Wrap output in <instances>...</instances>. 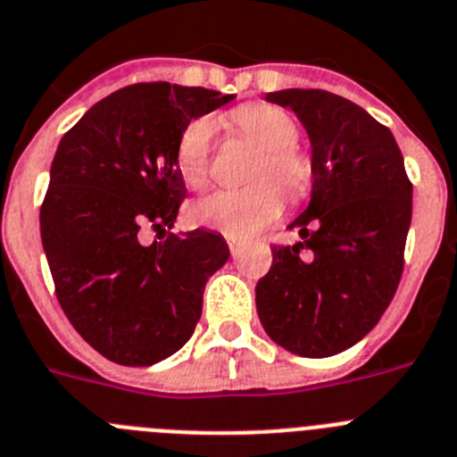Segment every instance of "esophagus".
<instances>
[{
	"label": "esophagus",
	"instance_id": "esophagus-1",
	"mask_svg": "<svg viewBox=\"0 0 457 457\" xmlns=\"http://www.w3.org/2000/svg\"><path fill=\"white\" fill-rule=\"evenodd\" d=\"M228 245H229V253H232V257H237V254L241 253V248H244V244H241V241H237V238H228Z\"/></svg>",
	"mask_w": 457,
	"mask_h": 457
}]
</instances>
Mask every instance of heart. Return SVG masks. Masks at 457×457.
I'll return each instance as SVG.
<instances>
[{
	"mask_svg": "<svg viewBox=\"0 0 457 457\" xmlns=\"http://www.w3.org/2000/svg\"><path fill=\"white\" fill-rule=\"evenodd\" d=\"M232 122L262 159L253 170V184L241 191H216L193 207V220L229 238H245L273 223L282 212V192L287 198H305L312 188V163L295 150L298 125L285 109L273 104H248L232 113ZM216 122L198 118L184 127L178 141L175 162L184 182L191 188H204L209 182V162ZM269 179L280 184L278 189Z\"/></svg>",
	"mask_w": 457,
	"mask_h": 457,
	"instance_id": "b5f03b06",
	"label": "heart"
}]
</instances>
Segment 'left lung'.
I'll list each match as a JSON object with an SVG mask.
<instances>
[{
	"label": "left lung",
	"instance_id": "1",
	"mask_svg": "<svg viewBox=\"0 0 457 457\" xmlns=\"http://www.w3.org/2000/svg\"><path fill=\"white\" fill-rule=\"evenodd\" d=\"M266 100L294 111L312 143L310 204L273 245L254 287L266 335L294 355L330 357L376 328L403 273L412 184L392 131L328 90L287 88Z\"/></svg>",
	"mask_w": 457,
	"mask_h": 457
}]
</instances>
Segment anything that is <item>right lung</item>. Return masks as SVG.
I'll return each mask as SVG.
<instances>
[{
    "mask_svg": "<svg viewBox=\"0 0 457 457\" xmlns=\"http://www.w3.org/2000/svg\"><path fill=\"white\" fill-rule=\"evenodd\" d=\"M234 96L168 81L134 84L90 106L56 147L40 238L65 316L90 346L150 367L191 339L225 238L170 232L187 195L175 152L184 127ZM150 224L164 237L143 246Z\"/></svg>",
    "mask_w": 457,
    "mask_h": 457,
    "instance_id": "1",
    "label": "right lung"
}]
</instances>
